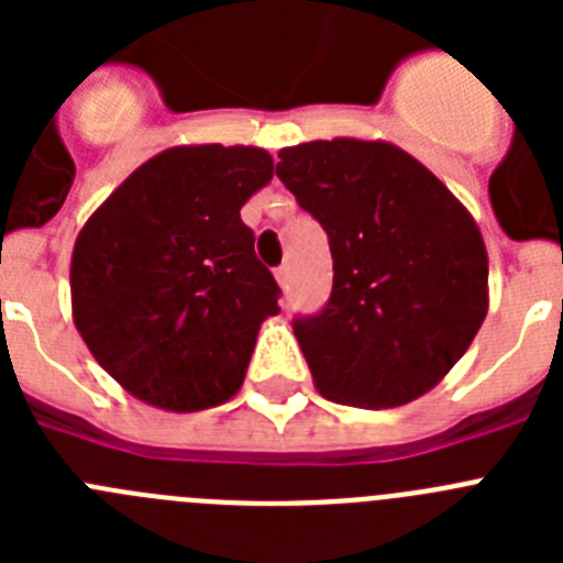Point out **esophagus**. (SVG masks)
<instances>
[{"label":"esophagus","mask_w":563,"mask_h":563,"mask_svg":"<svg viewBox=\"0 0 563 563\" xmlns=\"http://www.w3.org/2000/svg\"><path fill=\"white\" fill-rule=\"evenodd\" d=\"M276 282L282 287H287V282H290V267H287V265L278 267V271H276Z\"/></svg>","instance_id":"34e87169"}]
</instances>
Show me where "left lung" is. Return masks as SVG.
Instances as JSON below:
<instances>
[{"label": "left lung", "mask_w": 563, "mask_h": 563, "mask_svg": "<svg viewBox=\"0 0 563 563\" xmlns=\"http://www.w3.org/2000/svg\"><path fill=\"white\" fill-rule=\"evenodd\" d=\"M276 177L330 236L332 296L292 332L316 389L357 409L431 391L487 316V251L449 186L386 141L278 152Z\"/></svg>", "instance_id": "obj_1"}]
</instances>
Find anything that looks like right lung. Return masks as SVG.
<instances>
[{
    "label": "right lung",
    "instance_id": "right-lung-1",
    "mask_svg": "<svg viewBox=\"0 0 563 563\" xmlns=\"http://www.w3.org/2000/svg\"><path fill=\"white\" fill-rule=\"evenodd\" d=\"M271 180L265 148L174 146L84 222L69 262L73 321L132 397L186 415L242 389L282 290L239 211Z\"/></svg>",
    "mask_w": 563,
    "mask_h": 563
}]
</instances>
